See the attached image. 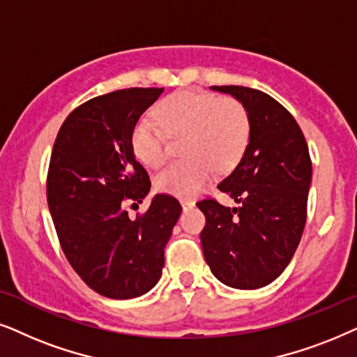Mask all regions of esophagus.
Wrapping results in <instances>:
<instances>
[{"instance_id":"obj_1","label":"esophagus","mask_w":357,"mask_h":357,"mask_svg":"<svg viewBox=\"0 0 357 357\" xmlns=\"http://www.w3.org/2000/svg\"><path fill=\"white\" fill-rule=\"evenodd\" d=\"M181 206H183L184 211H186V208L194 207V201H192V199H181Z\"/></svg>"}]
</instances>
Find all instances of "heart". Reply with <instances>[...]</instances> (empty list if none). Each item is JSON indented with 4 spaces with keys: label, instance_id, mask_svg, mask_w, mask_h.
Returning <instances> with one entry per match:
<instances>
[{
    "label": "heart",
    "instance_id": "1",
    "mask_svg": "<svg viewBox=\"0 0 357 357\" xmlns=\"http://www.w3.org/2000/svg\"><path fill=\"white\" fill-rule=\"evenodd\" d=\"M156 121L142 117L132 129L130 144L137 158L149 168L166 160V134L184 135L183 155L156 176L161 192L189 197L202 191L213 171L227 173L243 156L250 139V117L234 98H218L197 89H183L165 98L155 109Z\"/></svg>",
    "mask_w": 357,
    "mask_h": 357
}]
</instances>
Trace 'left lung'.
<instances>
[{"label": "left lung", "instance_id": "left-lung-1", "mask_svg": "<svg viewBox=\"0 0 357 357\" xmlns=\"http://www.w3.org/2000/svg\"><path fill=\"white\" fill-rule=\"evenodd\" d=\"M243 104L250 144L236 168L218 184L238 207L217 199L197 201L206 215L204 258L218 281L234 289H259L291 263L307 222L312 160L291 112L269 94L245 86H212Z\"/></svg>", "mask_w": 357, "mask_h": 357}]
</instances>
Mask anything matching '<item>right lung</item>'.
Listing matches in <instances>:
<instances>
[{"label": "right lung", "instance_id": "add662e5", "mask_svg": "<svg viewBox=\"0 0 357 357\" xmlns=\"http://www.w3.org/2000/svg\"><path fill=\"white\" fill-rule=\"evenodd\" d=\"M161 93L129 88L89 99L68 114L52 149L47 202L60 246L76 274L109 298L155 287L181 213L169 194H156L137 218L127 212L151 186L132 150V129Z\"/></svg>", "mask_w": 357, "mask_h": 357}]
</instances>
